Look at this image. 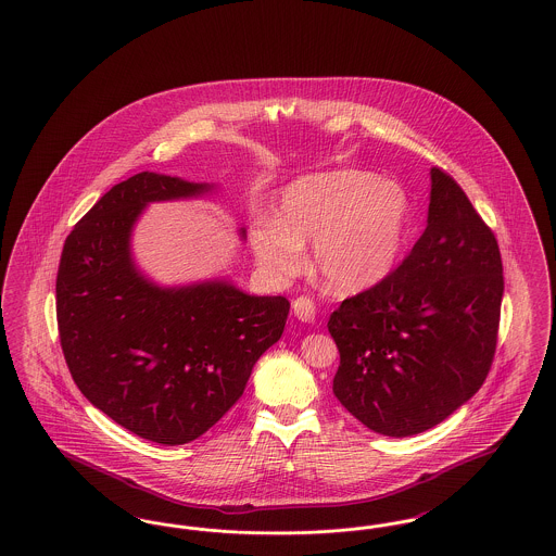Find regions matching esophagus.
<instances>
[{"label":"esophagus","mask_w":556,"mask_h":556,"mask_svg":"<svg viewBox=\"0 0 556 556\" xmlns=\"http://www.w3.org/2000/svg\"><path fill=\"white\" fill-rule=\"evenodd\" d=\"M291 311H293V317L298 318V320H302V323H313L315 317H317V313H315V302H313L311 298H306V295L293 300Z\"/></svg>","instance_id":"34e87169"}]
</instances>
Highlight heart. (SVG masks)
Listing matches in <instances>:
<instances>
[{
	"mask_svg": "<svg viewBox=\"0 0 556 556\" xmlns=\"http://www.w3.org/2000/svg\"><path fill=\"white\" fill-rule=\"evenodd\" d=\"M410 218L404 189L361 170L304 175L283 187L275 218L256 223L250 243L268 277L290 281L306 265L338 295H358L394 270Z\"/></svg>",
	"mask_w": 556,
	"mask_h": 556,
	"instance_id": "obj_1",
	"label": "heart"
}]
</instances>
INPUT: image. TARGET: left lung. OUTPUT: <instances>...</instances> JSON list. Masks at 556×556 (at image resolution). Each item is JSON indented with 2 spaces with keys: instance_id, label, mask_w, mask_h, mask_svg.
<instances>
[{
  "instance_id": "1",
  "label": "left lung",
  "mask_w": 556,
  "mask_h": 556,
  "mask_svg": "<svg viewBox=\"0 0 556 556\" xmlns=\"http://www.w3.org/2000/svg\"><path fill=\"white\" fill-rule=\"evenodd\" d=\"M503 293L498 241L458 184L433 166L424 236L383 283L329 317L340 350L333 394L381 435L442 424L488 377Z\"/></svg>"
}]
</instances>
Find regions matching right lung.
Instances as JSON below:
<instances>
[{"instance_id":"1","label":"right lung","mask_w":556,"mask_h":556,"mask_svg":"<svg viewBox=\"0 0 556 556\" xmlns=\"http://www.w3.org/2000/svg\"><path fill=\"white\" fill-rule=\"evenodd\" d=\"M212 189L139 173L80 218L58 266V331L77 388L112 421L164 446L200 438L238 402L290 313L283 295H250L225 277L168 288L135 265L132 229L148 204Z\"/></svg>"}]
</instances>
